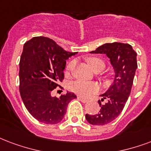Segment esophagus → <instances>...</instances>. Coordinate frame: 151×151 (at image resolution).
I'll use <instances>...</instances> for the list:
<instances>
[{
	"label": "esophagus",
	"instance_id": "obj_1",
	"mask_svg": "<svg viewBox=\"0 0 151 151\" xmlns=\"http://www.w3.org/2000/svg\"><path fill=\"white\" fill-rule=\"evenodd\" d=\"M78 99L80 101H81L82 103H87V102L88 101V100H86V99H85V98H82V97H81V96H78Z\"/></svg>",
	"mask_w": 151,
	"mask_h": 151
}]
</instances>
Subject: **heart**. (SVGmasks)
<instances>
[{
    "label": "heart",
    "mask_w": 151,
    "mask_h": 151,
    "mask_svg": "<svg viewBox=\"0 0 151 151\" xmlns=\"http://www.w3.org/2000/svg\"><path fill=\"white\" fill-rule=\"evenodd\" d=\"M88 63L89 64L92 69L95 70L99 67L104 68V63L103 61L97 58H88ZM75 66V62L72 61L67 65L68 71H71ZM71 90L74 92L79 96H88L92 94L96 93L99 91L100 88L99 86L96 83H91V82H86L84 81H76L71 84Z\"/></svg>",
    "instance_id": "heart-1"
}]
</instances>
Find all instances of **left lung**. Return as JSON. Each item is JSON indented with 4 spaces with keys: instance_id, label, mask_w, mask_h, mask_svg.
<instances>
[{
    "instance_id": "8db88e82",
    "label": "left lung",
    "mask_w": 151,
    "mask_h": 151,
    "mask_svg": "<svg viewBox=\"0 0 151 151\" xmlns=\"http://www.w3.org/2000/svg\"><path fill=\"white\" fill-rule=\"evenodd\" d=\"M91 54H104L110 59L115 71L113 84L106 93L101 95V104L98 101L101 110L96 115L86 114V119L92 125H104L109 124L119 116L131 93L137 65V53L130 44L122 42L105 43L99 47Z\"/></svg>"
}]
</instances>
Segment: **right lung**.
Returning <instances> with one entry per match:
<instances>
[{"label": "right lung", "instance_id": "1", "mask_svg": "<svg viewBox=\"0 0 151 151\" xmlns=\"http://www.w3.org/2000/svg\"><path fill=\"white\" fill-rule=\"evenodd\" d=\"M77 52H68L54 40L39 36L24 45L19 61V93L35 119L47 124L62 121L68 104L77 96L66 93L58 97L52 92L64 78L65 60Z\"/></svg>", "mask_w": 151, "mask_h": 151}]
</instances>
